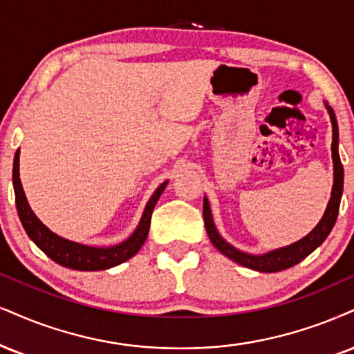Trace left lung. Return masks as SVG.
<instances>
[{"instance_id":"8db88e82","label":"left lung","mask_w":354,"mask_h":354,"mask_svg":"<svg viewBox=\"0 0 354 354\" xmlns=\"http://www.w3.org/2000/svg\"><path fill=\"white\" fill-rule=\"evenodd\" d=\"M325 108L330 115L331 128H333V141H331V159H333V187H331V197L326 205V210L322 216V220L318 221V225L313 228L307 236H304L299 241L289 244V246L277 248L264 254H250V252H244L236 250L234 246H231L228 241H225L223 236L218 233L215 221H213L212 208L208 203V198L203 197V220H205V228H207L208 238L213 243V246L216 248L221 254L230 257L231 261L244 268L257 270V272H279V270L289 269L292 266L299 264L300 261L305 259L312 251H315L322 243L325 241L326 236L330 234L331 228L335 226L337 221L338 210H339V202H342V194H343V165L339 160L338 154V123L335 111L331 110V106L325 102Z\"/></svg>"}]
</instances>
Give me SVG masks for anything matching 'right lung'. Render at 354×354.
Masks as SVG:
<instances>
[{"mask_svg":"<svg viewBox=\"0 0 354 354\" xmlns=\"http://www.w3.org/2000/svg\"><path fill=\"white\" fill-rule=\"evenodd\" d=\"M169 180H165L157 187L152 197L147 202L141 221L133 231L129 238L124 241L113 244V246H90V244L71 241V239L59 236L54 231H50L41 220L36 216V213L30 210L28 198H26L23 185H21L19 178V149L15 154V162H12V185H15L16 195V208L17 215H19L21 223H23L28 236L32 239L34 244L39 250L46 252L52 261L57 264L64 266V268L75 269V270H104L115 268V266L124 263L133 257L136 252L141 250L144 241H146L147 233H149L151 226V215L154 210L157 200Z\"/></svg>","mask_w":354,"mask_h":354,"instance_id":"right-lung-1","label":"right lung"}]
</instances>
